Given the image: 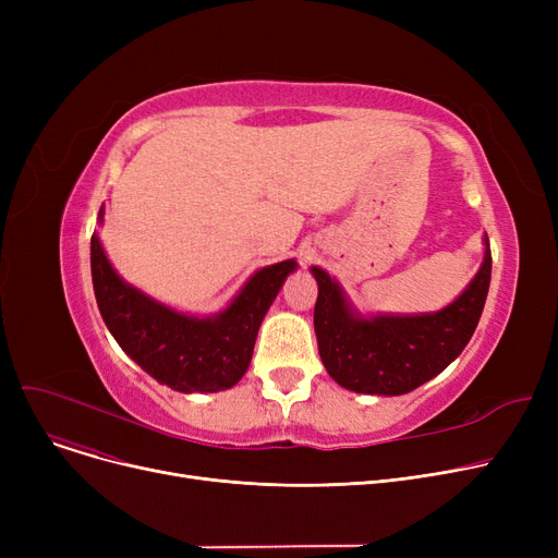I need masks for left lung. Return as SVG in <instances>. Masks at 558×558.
I'll return each instance as SVG.
<instances>
[{"mask_svg": "<svg viewBox=\"0 0 558 558\" xmlns=\"http://www.w3.org/2000/svg\"><path fill=\"white\" fill-rule=\"evenodd\" d=\"M488 242V240H486ZM318 282L314 330L324 366L337 385L377 396H402L441 373L471 341L490 284V248L463 294L441 312L362 318L339 284L312 267Z\"/></svg>", "mask_w": 558, "mask_h": 558, "instance_id": "1", "label": "left lung"}]
</instances>
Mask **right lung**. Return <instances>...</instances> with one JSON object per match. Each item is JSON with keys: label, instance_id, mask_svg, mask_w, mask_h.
<instances>
[{"label": "right lung", "instance_id": "right-lung-1", "mask_svg": "<svg viewBox=\"0 0 558 558\" xmlns=\"http://www.w3.org/2000/svg\"><path fill=\"white\" fill-rule=\"evenodd\" d=\"M90 267L104 324L124 353L173 391L213 393L238 385L246 373L262 318L296 262L259 269L215 318L185 316L140 294L112 271L97 234Z\"/></svg>", "mask_w": 558, "mask_h": 558}]
</instances>
